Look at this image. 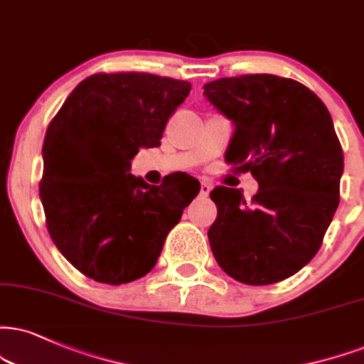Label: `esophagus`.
I'll list each match as a JSON object with an SVG mask.
<instances>
[{
  "label": "esophagus",
  "instance_id": "esophagus-1",
  "mask_svg": "<svg viewBox=\"0 0 364 364\" xmlns=\"http://www.w3.org/2000/svg\"><path fill=\"white\" fill-rule=\"evenodd\" d=\"M210 189H213V186H210L209 182H205V181L200 182V196H203V197H208V196H209V192H210Z\"/></svg>",
  "mask_w": 364,
  "mask_h": 364
}]
</instances>
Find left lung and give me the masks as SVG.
Wrapping results in <instances>:
<instances>
[{
	"label": "left lung",
	"mask_w": 364,
	"mask_h": 364,
	"mask_svg": "<svg viewBox=\"0 0 364 364\" xmlns=\"http://www.w3.org/2000/svg\"><path fill=\"white\" fill-rule=\"evenodd\" d=\"M204 94L235 124L224 159L258 182L251 200L224 186L210 192V250L241 284H277L316 257L339 205L344 156L333 119L311 89L272 74L213 80Z\"/></svg>",
	"instance_id": "8db88e82"
}]
</instances>
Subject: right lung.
Masks as SVG:
<instances>
[{"mask_svg":"<svg viewBox=\"0 0 364 364\" xmlns=\"http://www.w3.org/2000/svg\"><path fill=\"white\" fill-rule=\"evenodd\" d=\"M189 92L187 80L155 74H94L48 124L40 181L45 223L67 262L92 280L121 285L145 277L199 194V181L183 172L160 186L129 173L141 146L160 145Z\"/></svg>","mask_w":364,"mask_h":364,"instance_id":"right-lung-1","label":"right lung"}]
</instances>
